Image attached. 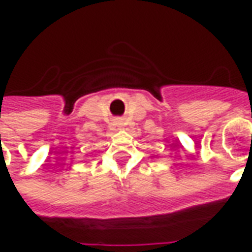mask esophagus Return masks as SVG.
I'll list each match as a JSON object with an SVG mask.
<instances>
[{
  "mask_svg": "<svg viewBox=\"0 0 252 252\" xmlns=\"http://www.w3.org/2000/svg\"><path fill=\"white\" fill-rule=\"evenodd\" d=\"M116 126H120V122H116Z\"/></svg>",
  "mask_w": 252,
  "mask_h": 252,
  "instance_id": "obj_1",
  "label": "esophagus"
}]
</instances>
